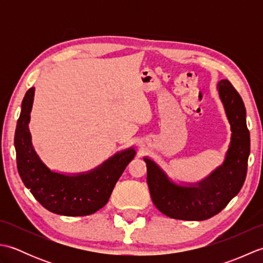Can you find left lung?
I'll return each mask as SVG.
<instances>
[{
    "label": "left lung",
    "instance_id": "obj_1",
    "mask_svg": "<svg viewBox=\"0 0 263 263\" xmlns=\"http://www.w3.org/2000/svg\"><path fill=\"white\" fill-rule=\"evenodd\" d=\"M217 89L232 131L230 148L221 166L204 180L184 186L172 182L154 160L144 157L153 202L160 212L174 219L204 220L219 214L237 195L247 177L250 132L244 103L228 80H220Z\"/></svg>",
    "mask_w": 263,
    "mask_h": 263
}]
</instances>
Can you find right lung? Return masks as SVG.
Segmentation results:
<instances>
[{"label":"right lung","instance_id":"1","mask_svg":"<svg viewBox=\"0 0 263 263\" xmlns=\"http://www.w3.org/2000/svg\"><path fill=\"white\" fill-rule=\"evenodd\" d=\"M35 88H30L22 100L16 123L14 147L16 166L22 182L44 208L63 216H88L108 202L111 191L136 150L128 148L115 154L92 171L74 175L53 172L43 163L31 143L28 124Z\"/></svg>","mask_w":263,"mask_h":263}]
</instances>
